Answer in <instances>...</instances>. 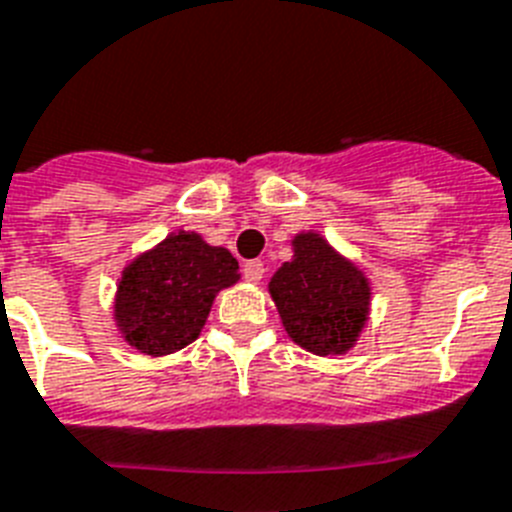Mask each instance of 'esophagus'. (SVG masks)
Returning <instances> with one entry per match:
<instances>
[{
	"mask_svg": "<svg viewBox=\"0 0 512 512\" xmlns=\"http://www.w3.org/2000/svg\"><path fill=\"white\" fill-rule=\"evenodd\" d=\"M263 273H265V265L260 263V260H247V263H244V278H247V281L257 283L260 278H263Z\"/></svg>",
	"mask_w": 512,
	"mask_h": 512,
	"instance_id": "1",
	"label": "esophagus"
}]
</instances>
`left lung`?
<instances>
[{"label": "left lung", "mask_w": 512, "mask_h": 512, "mask_svg": "<svg viewBox=\"0 0 512 512\" xmlns=\"http://www.w3.org/2000/svg\"><path fill=\"white\" fill-rule=\"evenodd\" d=\"M291 249L268 283L283 328L309 354H346L369 320V278L317 231L296 234Z\"/></svg>", "instance_id": "left-lung-1"}]
</instances>
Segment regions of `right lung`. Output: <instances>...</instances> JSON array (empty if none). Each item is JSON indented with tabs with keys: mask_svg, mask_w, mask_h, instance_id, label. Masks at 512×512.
<instances>
[{
	"mask_svg": "<svg viewBox=\"0 0 512 512\" xmlns=\"http://www.w3.org/2000/svg\"><path fill=\"white\" fill-rule=\"evenodd\" d=\"M239 281V263L195 231H174L122 270L114 320L132 349L166 356L190 346L218 291Z\"/></svg>",
	"mask_w": 512,
	"mask_h": 512,
	"instance_id": "add662e5",
	"label": "right lung"
}]
</instances>
